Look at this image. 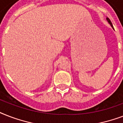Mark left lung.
I'll use <instances>...</instances> for the list:
<instances>
[{"label": "left lung", "instance_id": "obj_1", "mask_svg": "<svg viewBox=\"0 0 123 123\" xmlns=\"http://www.w3.org/2000/svg\"><path fill=\"white\" fill-rule=\"evenodd\" d=\"M107 21H108V22H109V23L110 24H111V25L112 26V27H113V25H112V22H111V20H110V19H109V18H107Z\"/></svg>", "mask_w": 123, "mask_h": 123}]
</instances>
